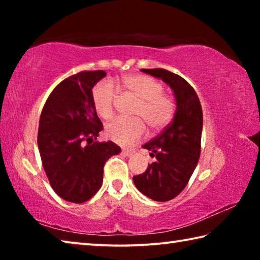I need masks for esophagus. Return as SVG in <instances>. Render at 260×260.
I'll return each mask as SVG.
<instances>
[{
  "label": "esophagus",
  "instance_id": "1",
  "mask_svg": "<svg viewBox=\"0 0 260 260\" xmlns=\"http://www.w3.org/2000/svg\"><path fill=\"white\" fill-rule=\"evenodd\" d=\"M134 149H122V155L124 156H131V155H133L134 153Z\"/></svg>",
  "mask_w": 260,
  "mask_h": 260
}]
</instances>
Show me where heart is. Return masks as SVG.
Wrapping results in <instances>:
<instances>
[{
  "instance_id": "1",
  "label": "heart",
  "mask_w": 260,
  "mask_h": 260,
  "mask_svg": "<svg viewBox=\"0 0 260 260\" xmlns=\"http://www.w3.org/2000/svg\"><path fill=\"white\" fill-rule=\"evenodd\" d=\"M122 87L127 93L138 99L134 118H117L107 125L105 133L113 142L129 146L142 138L147 122L153 131L165 127L173 118L175 103L173 99L164 94L162 83L143 74H129L122 78ZM94 108L101 118L111 119L117 100L116 88L109 81H101L91 91ZM142 117V120L140 118Z\"/></svg>"
}]
</instances>
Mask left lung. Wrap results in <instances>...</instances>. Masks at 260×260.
Instances as JSON below:
<instances>
[{
  "label": "left lung",
  "mask_w": 260,
  "mask_h": 260,
  "mask_svg": "<svg viewBox=\"0 0 260 260\" xmlns=\"http://www.w3.org/2000/svg\"><path fill=\"white\" fill-rule=\"evenodd\" d=\"M141 71L170 85L177 101L173 121L143 146L155 161L148 165L146 172L133 177L135 187L143 195L166 202L183 190L199 162L203 112L196 91L182 77L164 69Z\"/></svg>",
  "instance_id": "1"
}]
</instances>
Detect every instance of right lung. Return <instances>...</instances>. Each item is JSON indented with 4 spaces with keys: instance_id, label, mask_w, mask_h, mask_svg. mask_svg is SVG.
I'll return each instance as SVG.
<instances>
[{
    "instance_id": "add662e5",
    "label": "right lung",
    "mask_w": 260,
    "mask_h": 260,
    "mask_svg": "<svg viewBox=\"0 0 260 260\" xmlns=\"http://www.w3.org/2000/svg\"><path fill=\"white\" fill-rule=\"evenodd\" d=\"M107 72L81 71L64 79L43 105L38 147L51 188L72 203L90 200L103 182L105 161L120 152L112 141H96L103 124L91 100V89Z\"/></svg>"
}]
</instances>
